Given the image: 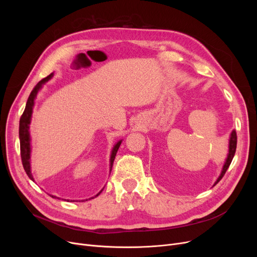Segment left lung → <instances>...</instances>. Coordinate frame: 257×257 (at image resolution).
Returning <instances> with one entry per match:
<instances>
[{
    "label": "left lung",
    "instance_id": "left-lung-1",
    "mask_svg": "<svg viewBox=\"0 0 257 257\" xmlns=\"http://www.w3.org/2000/svg\"><path fill=\"white\" fill-rule=\"evenodd\" d=\"M236 142H237L236 132H235V130H232V132H231V134H230V139H229V150H228V155H227V158H226V161H225V164H224V166H223V169H222V172H221V174H220V176H219V178L217 179V181H215L214 184H217V183L223 178V176L225 175L227 169L229 168V166H230L231 161H232V159H233V156H234V154H235ZM214 184H213V185H214Z\"/></svg>",
    "mask_w": 257,
    "mask_h": 257
}]
</instances>
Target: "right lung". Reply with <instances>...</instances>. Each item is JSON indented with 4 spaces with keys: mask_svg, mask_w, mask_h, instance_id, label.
<instances>
[{
    "mask_svg": "<svg viewBox=\"0 0 257 257\" xmlns=\"http://www.w3.org/2000/svg\"><path fill=\"white\" fill-rule=\"evenodd\" d=\"M54 76V73H51L48 77L44 78L43 80H40L39 82L35 85V87L33 88V90L31 91L30 96L28 98V101H27V104H26V108L25 110L21 116V119H20V144H21V157H22V163H23V167L25 169V172L27 173V175H28V177L34 181L33 179V176L31 174V166H30V156H31V145H30V142H31V138H30V132H29V125L31 123V116H32V111H33V106H34V100L36 98V94L38 92V90L43 87V85L47 82V81H49L52 77ZM121 141L117 142L113 149L111 151V155H110V172H111V168H112V165H113V161H114V158H115V155H116V152L118 150L119 148V145H120ZM103 191V190H102ZM101 191V192H102ZM101 192L99 194H97L94 197L92 198H96L97 196H99L101 194ZM52 198H56L55 196H51ZM87 200V199H86Z\"/></svg>",
    "mask_w": 257,
    "mask_h": 257,
    "instance_id": "1",
    "label": "right lung"
}]
</instances>
